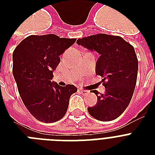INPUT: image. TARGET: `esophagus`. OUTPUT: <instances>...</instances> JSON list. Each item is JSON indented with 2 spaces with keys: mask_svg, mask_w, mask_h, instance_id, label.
<instances>
[{
  "mask_svg": "<svg viewBox=\"0 0 155 155\" xmlns=\"http://www.w3.org/2000/svg\"><path fill=\"white\" fill-rule=\"evenodd\" d=\"M79 91H80V93H82L83 95H86L87 93H88V92H89L88 91H87V90H84V89H82V88H80Z\"/></svg>",
  "mask_w": 155,
  "mask_h": 155,
  "instance_id": "1",
  "label": "esophagus"
}]
</instances>
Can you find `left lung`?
I'll use <instances>...</instances> for the list:
<instances>
[{
    "label": "left lung",
    "instance_id": "1",
    "mask_svg": "<svg viewBox=\"0 0 155 155\" xmlns=\"http://www.w3.org/2000/svg\"><path fill=\"white\" fill-rule=\"evenodd\" d=\"M78 45L100 54L96 63V74L104 78L103 94L93 90L97 103L87 111L102 121L120 117L129 105L137 82L138 61L132 45L120 36L99 34L76 41Z\"/></svg>",
    "mask_w": 155,
    "mask_h": 155
}]
</instances>
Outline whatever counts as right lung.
Returning a JSON list of instances; mask_svg holds the SVG:
<instances>
[{"label":"right lung","mask_w":155,"mask_h":155,"mask_svg":"<svg viewBox=\"0 0 155 155\" xmlns=\"http://www.w3.org/2000/svg\"><path fill=\"white\" fill-rule=\"evenodd\" d=\"M75 41L55 35H30L13 51V74L20 97L40 121L60 120L68 110L71 96L77 92L74 85L61 87L51 80L60 62L59 56Z\"/></svg>","instance_id":"1"}]
</instances>
